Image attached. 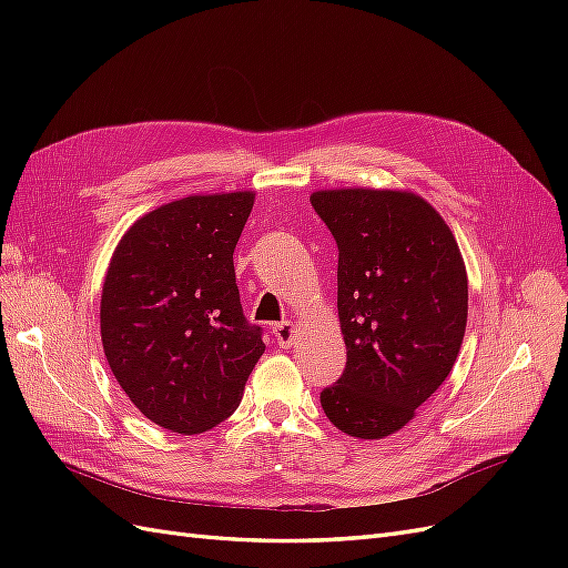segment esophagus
<instances>
[{"label": "esophagus", "mask_w": 568, "mask_h": 568, "mask_svg": "<svg viewBox=\"0 0 568 568\" xmlns=\"http://www.w3.org/2000/svg\"><path fill=\"white\" fill-rule=\"evenodd\" d=\"M272 334H274V338H277V343L282 348H288L291 343H294V322H280V324H274L272 326Z\"/></svg>", "instance_id": "esophagus-1"}]
</instances>
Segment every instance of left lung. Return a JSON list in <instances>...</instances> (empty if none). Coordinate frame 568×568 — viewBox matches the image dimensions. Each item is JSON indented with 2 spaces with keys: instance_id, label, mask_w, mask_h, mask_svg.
Returning <instances> with one entry per match:
<instances>
[{
  "instance_id": "left-lung-1",
  "label": "left lung",
  "mask_w": 568,
  "mask_h": 568,
  "mask_svg": "<svg viewBox=\"0 0 568 568\" xmlns=\"http://www.w3.org/2000/svg\"><path fill=\"white\" fill-rule=\"evenodd\" d=\"M313 209L338 246L346 369L324 415L353 438H386L448 379L467 329V267L432 203L405 189H320Z\"/></svg>"
}]
</instances>
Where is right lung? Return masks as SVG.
Here are the masks:
<instances>
[{
  "label": "right lung",
  "mask_w": 568,
  "mask_h": 568,
  "mask_svg": "<svg viewBox=\"0 0 568 568\" xmlns=\"http://www.w3.org/2000/svg\"><path fill=\"white\" fill-rule=\"evenodd\" d=\"M253 201L244 189L163 203L111 255L99 307L104 355L132 405L168 432L225 422L265 353L234 274Z\"/></svg>",
  "instance_id": "obj_1"
}]
</instances>
